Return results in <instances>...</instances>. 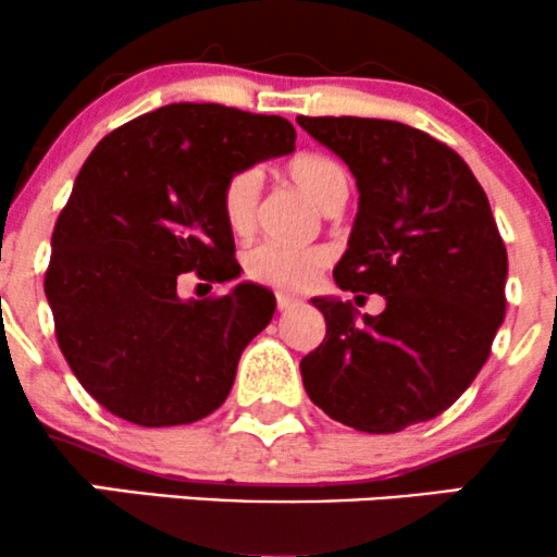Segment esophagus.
Returning <instances> with one entry per match:
<instances>
[{"mask_svg":"<svg viewBox=\"0 0 557 557\" xmlns=\"http://www.w3.org/2000/svg\"><path fill=\"white\" fill-rule=\"evenodd\" d=\"M296 306H300L298 298L287 296V293H277V309L280 311H290V309H296Z\"/></svg>","mask_w":557,"mask_h":557,"instance_id":"esophagus-1","label":"esophagus"}]
</instances>
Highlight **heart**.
<instances>
[{
  "instance_id": "1",
  "label": "heart",
  "mask_w": 557,
  "mask_h": 557,
  "mask_svg": "<svg viewBox=\"0 0 557 557\" xmlns=\"http://www.w3.org/2000/svg\"><path fill=\"white\" fill-rule=\"evenodd\" d=\"M287 177L304 190L319 209H327L341 196H348V175L335 159L322 154H300L287 162ZM261 181L257 170L235 172L222 190V212L235 235L251 233L259 214ZM330 253L319 246H283L259 243L248 248L243 267L251 280L277 290H304L327 267Z\"/></svg>"
}]
</instances>
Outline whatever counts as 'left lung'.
<instances>
[{"label": "left lung", "instance_id": "left-lung-1", "mask_svg": "<svg viewBox=\"0 0 557 557\" xmlns=\"http://www.w3.org/2000/svg\"><path fill=\"white\" fill-rule=\"evenodd\" d=\"M298 125L359 185V212L332 277L341 290L385 296L376 317L350 300L311 298L327 335L300 361L306 393L359 432L389 434L440 417L474 382L505 317L508 253L487 194L450 146L411 125Z\"/></svg>", "mask_w": 557, "mask_h": 557}]
</instances>
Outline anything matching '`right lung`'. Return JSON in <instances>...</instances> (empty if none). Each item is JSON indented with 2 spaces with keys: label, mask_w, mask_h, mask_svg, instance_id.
Here are the masks:
<instances>
[{
  "label": "right lung",
  "mask_w": 557,
  "mask_h": 557,
  "mask_svg": "<svg viewBox=\"0 0 557 557\" xmlns=\"http://www.w3.org/2000/svg\"><path fill=\"white\" fill-rule=\"evenodd\" d=\"M293 149L285 117L183 101L131 120L88 154L54 225L44 290L70 369L114 417L177 426L225 403L243 348L277 304L257 283L185 300L177 277H240L222 190Z\"/></svg>",
  "instance_id": "add662e5"
}]
</instances>
